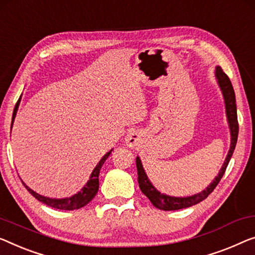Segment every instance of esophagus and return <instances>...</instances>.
<instances>
[{"mask_svg": "<svg viewBox=\"0 0 255 255\" xmlns=\"http://www.w3.org/2000/svg\"><path fill=\"white\" fill-rule=\"evenodd\" d=\"M125 140H126V144L129 147H134L139 142V135L136 131H129Z\"/></svg>", "mask_w": 255, "mask_h": 255, "instance_id": "1", "label": "esophagus"}]
</instances>
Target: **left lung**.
Returning a JSON list of instances; mask_svg holds the SVG:
<instances>
[{
	"label": "left lung",
	"instance_id": "8db88e82",
	"mask_svg": "<svg viewBox=\"0 0 255 255\" xmlns=\"http://www.w3.org/2000/svg\"><path fill=\"white\" fill-rule=\"evenodd\" d=\"M215 77L218 80V83L220 86V89L222 91L223 98H225V104H226V113L228 118V124H229L230 128V135H231V144L230 149L228 152L227 158L223 164L222 168L220 169V173L218 176L214 178V181L208 185V187L203 190L199 193L190 196V197H172L167 196L165 193H160L155 189L152 183L147 178L144 168L140 162V159L137 157L136 158V167H137V181L139 184V189L144 195H145L150 201L153 204L154 207L159 208L162 211H176L182 210V208H187L193 205L200 203L204 199H206L208 195L213 192V190L216 188V185L219 184L220 180H221L223 174H225L228 164H229L231 155L234 153L235 147H236L237 138H238V120H237V108H236V97H235V91L231 85L230 79L228 78V75L222 71V68L220 66H216L215 68Z\"/></svg>",
	"mask_w": 255,
	"mask_h": 255
}]
</instances>
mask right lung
Listing matches in <instances>:
<instances>
[{
  "mask_svg": "<svg viewBox=\"0 0 255 255\" xmlns=\"http://www.w3.org/2000/svg\"><path fill=\"white\" fill-rule=\"evenodd\" d=\"M20 98H21V96L19 97L17 104H16V106H14V110H13V113H12V121H11V128H12L14 118H16V115H17V110H18L19 103H20ZM111 152H112V150L109 151L108 153H106L104 157L101 159L100 162H98V164L96 165V167H95L93 173H91V175L89 177V181L87 182V184L81 189V191L75 193L74 196L70 197V198H63V199L48 198V197L41 196V195H39V193H36L35 191H33V190L28 188L27 185L24 183V182H22V181L21 182H22V184L25 185V188L28 190V192L30 193V195H32L33 197H35V198L39 201H41V203L48 205V206L57 208V210H64V211L79 210V208L86 206L87 204L90 203V201L93 200L94 197L96 196V193L98 191V187H100V182H98L100 170H101L102 166H103L106 159L110 157Z\"/></svg>",
  "mask_w": 255,
  "mask_h": 255,
  "instance_id": "1",
  "label": "right lung"
}]
</instances>
